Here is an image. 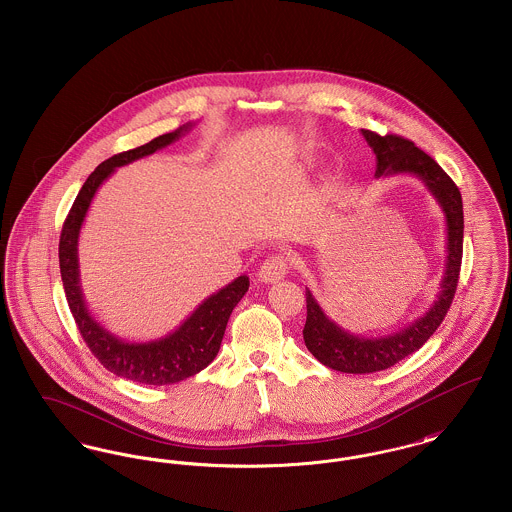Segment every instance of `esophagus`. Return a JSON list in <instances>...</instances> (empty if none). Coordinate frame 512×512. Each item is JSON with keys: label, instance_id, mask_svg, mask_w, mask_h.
<instances>
[{"label": "esophagus", "instance_id": "obj_1", "mask_svg": "<svg viewBox=\"0 0 512 512\" xmlns=\"http://www.w3.org/2000/svg\"><path fill=\"white\" fill-rule=\"evenodd\" d=\"M288 257L286 255H282V253H278V255H272V257H268L267 261L261 265L259 268V280L261 282H265V284H274V282H278V280H282L284 276H286V272H288Z\"/></svg>", "mask_w": 512, "mask_h": 512}]
</instances>
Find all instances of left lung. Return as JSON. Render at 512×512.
I'll return each instance as SVG.
<instances>
[{"mask_svg": "<svg viewBox=\"0 0 512 512\" xmlns=\"http://www.w3.org/2000/svg\"><path fill=\"white\" fill-rule=\"evenodd\" d=\"M361 134L376 155V178L391 174H413L436 197L445 215L447 257L445 272L439 284L438 299L434 301V305L422 317L416 318L409 326L393 332L390 336L363 338L343 330L340 324L326 317L311 290L305 292L307 322L303 328V340L307 349L322 365L347 374H368L386 370L418 351L430 340V336L438 330L451 307L463 261V197L455 182L428 153L414 146L411 140L395 134L380 136L370 130H361Z\"/></svg>", "mask_w": 512, "mask_h": 512, "instance_id": "left-lung-1", "label": "left lung"}]
</instances>
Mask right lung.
Wrapping results in <instances>:
<instances>
[{
    "mask_svg": "<svg viewBox=\"0 0 512 512\" xmlns=\"http://www.w3.org/2000/svg\"><path fill=\"white\" fill-rule=\"evenodd\" d=\"M190 128L192 124H184L174 132L151 140L146 146L122 151L119 155L103 161L88 176L82 190L76 195L59 240L61 280L82 338L88 343L99 363L109 372L146 386H169L186 380L217 357L228 318L247 292L249 278L245 274L238 276L234 282L220 288L219 292L209 295L190 317L165 338L142 343L126 341L109 332L88 311L80 286L78 236L94 195L115 169L171 146L172 142L182 138Z\"/></svg>",
    "mask_w": 512,
    "mask_h": 512,
    "instance_id": "right-lung-1",
    "label": "right lung"
}]
</instances>
